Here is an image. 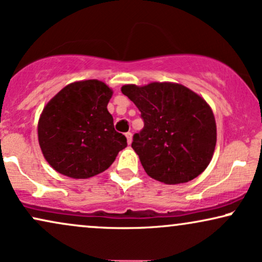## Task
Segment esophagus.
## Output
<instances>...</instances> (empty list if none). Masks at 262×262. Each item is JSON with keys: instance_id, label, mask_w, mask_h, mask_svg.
Returning a JSON list of instances; mask_svg holds the SVG:
<instances>
[{"instance_id": "obj_1", "label": "esophagus", "mask_w": 262, "mask_h": 262, "mask_svg": "<svg viewBox=\"0 0 262 262\" xmlns=\"http://www.w3.org/2000/svg\"><path fill=\"white\" fill-rule=\"evenodd\" d=\"M125 136H126V138H127V143L131 144V142H132V134H131V132H126Z\"/></svg>"}]
</instances>
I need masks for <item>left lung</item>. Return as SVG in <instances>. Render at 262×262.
<instances>
[{
	"mask_svg": "<svg viewBox=\"0 0 262 262\" xmlns=\"http://www.w3.org/2000/svg\"><path fill=\"white\" fill-rule=\"evenodd\" d=\"M121 92L136 104L144 121L131 147L148 176L179 185L208 167L215 151L216 122L203 97L176 82L124 85Z\"/></svg>",
	"mask_w": 262,
	"mask_h": 262,
	"instance_id": "left-lung-1",
	"label": "left lung"
}]
</instances>
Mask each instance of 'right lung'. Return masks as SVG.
<instances>
[{
    "label": "right lung",
    "mask_w": 262,
    "mask_h": 262,
    "mask_svg": "<svg viewBox=\"0 0 262 262\" xmlns=\"http://www.w3.org/2000/svg\"><path fill=\"white\" fill-rule=\"evenodd\" d=\"M113 90L99 80L67 85L45 105L37 124L47 163L72 179H90L108 169L127 146L106 109Z\"/></svg>",
    "instance_id": "1"
}]
</instances>
